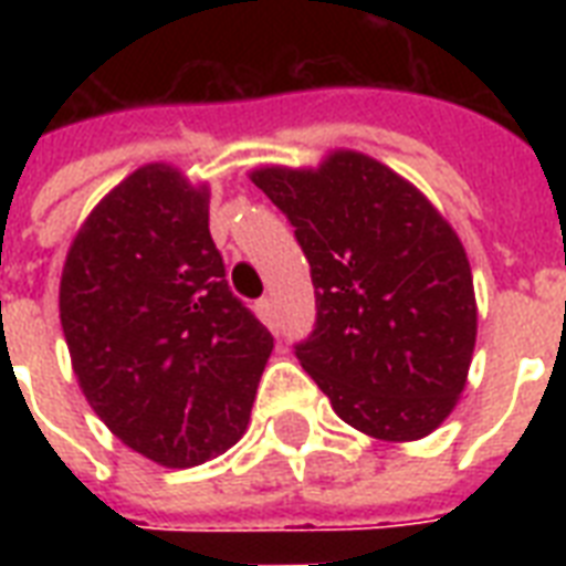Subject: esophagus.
I'll list each match as a JSON object with an SVG mask.
<instances>
[{"label": "esophagus", "instance_id": "1", "mask_svg": "<svg viewBox=\"0 0 566 566\" xmlns=\"http://www.w3.org/2000/svg\"><path fill=\"white\" fill-rule=\"evenodd\" d=\"M255 314L261 317V323L270 328H279V314H275V302L273 296H266V300H261L255 305Z\"/></svg>", "mask_w": 566, "mask_h": 566}]
</instances>
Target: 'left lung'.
<instances>
[{"label": "left lung", "instance_id": "left-lung-1", "mask_svg": "<svg viewBox=\"0 0 566 566\" xmlns=\"http://www.w3.org/2000/svg\"><path fill=\"white\" fill-rule=\"evenodd\" d=\"M249 179L287 213L311 264L317 326L296 346L302 370L370 438L431 434L464 390L479 323L455 229L411 181L355 149Z\"/></svg>", "mask_w": 566, "mask_h": 566}]
</instances>
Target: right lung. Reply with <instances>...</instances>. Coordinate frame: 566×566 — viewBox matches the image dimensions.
Segmentation results:
<instances>
[{
  "label": "right lung",
  "mask_w": 566,
  "mask_h": 566,
  "mask_svg": "<svg viewBox=\"0 0 566 566\" xmlns=\"http://www.w3.org/2000/svg\"><path fill=\"white\" fill-rule=\"evenodd\" d=\"M208 185L144 164L75 231L61 326L84 399L128 449L181 470L247 431L273 335L229 291Z\"/></svg>",
  "instance_id": "1"
}]
</instances>
